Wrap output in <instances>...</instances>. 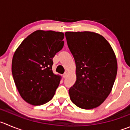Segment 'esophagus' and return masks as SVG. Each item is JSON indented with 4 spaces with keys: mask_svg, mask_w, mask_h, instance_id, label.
<instances>
[{
    "mask_svg": "<svg viewBox=\"0 0 130 130\" xmlns=\"http://www.w3.org/2000/svg\"><path fill=\"white\" fill-rule=\"evenodd\" d=\"M67 75H68V72H65V74H63V77L64 78V79H65V78H66L67 77Z\"/></svg>",
    "mask_w": 130,
    "mask_h": 130,
    "instance_id": "obj_1",
    "label": "esophagus"
}]
</instances>
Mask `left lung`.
<instances>
[{
  "label": "left lung",
  "instance_id": "obj_1",
  "mask_svg": "<svg viewBox=\"0 0 130 130\" xmlns=\"http://www.w3.org/2000/svg\"><path fill=\"white\" fill-rule=\"evenodd\" d=\"M76 65L71 101L83 109L100 106L111 92L118 71L116 56L107 41L93 31L65 32Z\"/></svg>",
  "mask_w": 130,
  "mask_h": 130
}]
</instances>
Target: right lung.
I'll use <instances>...</instances> for the list:
<instances>
[{
  "label": "right lung",
  "mask_w": 130,
  "mask_h": 130,
  "mask_svg": "<svg viewBox=\"0 0 130 130\" xmlns=\"http://www.w3.org/2000/svg\"><path fill=\"white\" fill-rule=\"evenodd\" d=\"M64 34L36 30L23 41L12 60L15 85L23 99L33 105L48 102L55 95L61 77L52 70L53 58L63 48Z\"/></svg>",
  "instance_id": "1"
}]
</instances>
